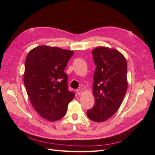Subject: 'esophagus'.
Segmentation results:
<instances>
[{"mask_svg":"<svg viewBox=\"0 0 155 155\" xmlns=\"http://www.w3.org/2000/svg\"><path fill=\"white\" fill-rule=\"evenodd\" d=\"M76 92H77L78 95H81L82 94V91L81 90V89H77Z\"/></svg>","mask_w":155,"mask_h":155,"instance_id":"esophagus-1","label":"esophagus"}]
</instances>
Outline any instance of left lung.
<instances>
[{"label":"left lung","instance_id":"obj_1","mask_svg":"<svg viewBox=\"0 0 155 155\" xmlns=\"http://www.w3.org/2000/svg\"><path fill=\"white\" fill-rule=\"evenodd\" d=\"M96 66L92 85L95 103L87 112L88 118L96 122L110 118L118 110L127 89L124 56L115 49L97 47L92 51Z\"/></svg>","mask_w":155,"mask_h":155}]
</instances>
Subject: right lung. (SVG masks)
Instances as JSON below:
<instances>
[{
	"label": "right lung",
	"instance_id": "obj_1",
	"mask_svg": "<svg viewBox=\"0 0 155 155\" xmlns=\"http://www.w3.org/2000/svg\"><path fill=\"white\" fill-rule=\"evenodd\" d=\"M73 53L43 45L32 49L26 58L24 83L28 96L36 112L46 120L62 118L75 96L68 90L64 72Z\"/></svg>",
	"mask_w": 155,
	"mask_h": 155
}]
</instances>
